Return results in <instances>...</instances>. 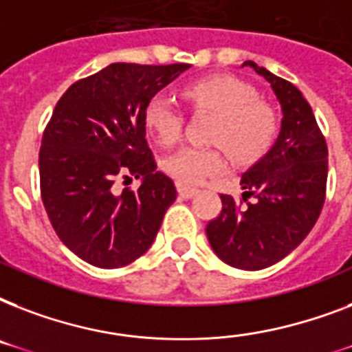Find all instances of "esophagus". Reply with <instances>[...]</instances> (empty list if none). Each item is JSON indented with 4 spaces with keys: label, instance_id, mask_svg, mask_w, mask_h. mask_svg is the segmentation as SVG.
Segmentation results:
<instances>
[{
    "label": "esophagus",
    "instance_id": "esophagus-1",
    "mask_svg": "<svg viewBox=\"0 0 352 352\" xmlns=\"http://www.w3.org/2000/svg\"><path fill=\"white\" fill-rule=\"evenodd\" d=\"M177 192H179V197H182V199H192L193 195H197L199 190H197V188L182 186V184H179V186H177Z\"/></svg>",
    "mask_w": 352,
    "mask_h": 352
}]
</instances>
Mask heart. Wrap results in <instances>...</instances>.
<instances>
[{
	"label": "heart",
	"instance_id": "b5f03b06",
	"mask_svg": "<svg viewBox=\"0 0 352 352\" xmlns=\"http://www.w3.org/2000/svg\"><path fill=\"white\" fill-rule=\"evenodd\" d=\"M182 96L193 109L215 113L208 140L219 144L235 164L256 162L272 146L278 118L256 89L234 76H212L186 85ZM144 124L160 146L177 142L182 131V113L164 95H155L146 104ZM162 168L181 184H199L223 170L217 148L186 146L162 160Z\"/></svg>",
	"mask_w": 352,
	"mask_h": 352
}]
</instances>
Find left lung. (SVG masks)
<instances>
[{
	"label": "left lung",
	"mask_w": 352,
	"mask_h": 352,
	"mask_svg": "<svg viewBox=\"0 0 352 352\" xmlns=\"http://www.w3.org/2000/svg\"><path fill=\"white\" fill-rule=\"evenodd\" d=\"M243 67L270 84L281 106V129L272 148L241 177L239 201L221 195L223 210L206 235L221 261L261 270L289 256L316 225L325 201L327 144L296 85L250 60Z\"/></svg>",
	"instance_id": "left-lung-1"
}]
</instances>
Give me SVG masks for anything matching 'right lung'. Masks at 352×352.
Wrapping results in <instances>:
<instances>
[{
  "label": "right lung",
  "instance_id": "add662e5",
  "mask_svg": "<svg viewBox=\"0 0 352 352\" xmlns=\"http://www.w3.org/2000/svg\"><path fill=\"white\" fill-rule=\"evenodd\" d=\"M188 63H111L58 100L40 149L41 201L60 241L98 268H120L153 245L173 181L157 171L144 109ZM141 179L118 192V178Z\"/></svg>",
  "mask_w": 352,
  "mask_h": 352
}]
</instances>
